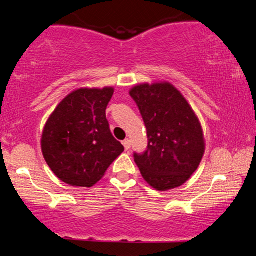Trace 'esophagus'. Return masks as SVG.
Segmentation results:
<instances>
[{
    "mask_svg": "<svg viewBox=\"0 0 256 256\" xmlns=\"http://www.w3.org/2000/svg\"><path fill=\"white\" fill-rule=\"evenodd\" d=\"M122 143H124V149H126V150H129V149H130V144H132V141H130V140H129V138H126L124 141L122 142Z\"/></svg>",
    "mask_w": 256,
    "mask_h": 256,
    "instance_id": "34e87169",
    "label": "esophagus"
}]
</instances>
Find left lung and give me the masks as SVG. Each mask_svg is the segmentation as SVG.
Wrapping results in <instances>:
<instances>
[{
	"label": "left lung",
	"mask_w": 256,
	"mask_h": 256,
	"mask_svg": "<svg viewBox=\"0 0 256 256\" xmlns=\"http://www.w3.org/2000/svg\"><path fill=\"white\" fill-rule=\"evenodd\" d=\"M144 121L148 149L134 154L150 186L168 191L183 185L205 152L200 121L183 94L168 82L140 84L129 90Z\"/></svg>",
	"instance_id": "left-lung-1"
}]
</instances>
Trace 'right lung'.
Listing matches in <instances>:
<instances>
[{"instance_id": "add662e5", "label": "right lung", "mask_w": 256, "mask_h": 256, "mask_svg": "<svg viewBox=\"0 0 256 256\" xmlns=\"http://www.w3.org/2000/svg\"><path fill=\"white\" fill-rule=\"evenodd\" d=\"M113 93L114 87L73 90L44 126L40 140L44 160L52 172L71 186H93L124 152L106 118Z\"/></svg>"}]
</instances>
